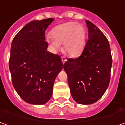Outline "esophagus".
Wrapping results in <instances>:
<instances>
[{
  "mask_svg": "<svg viewBox=\"0 0 125 125\" xmlns=\"http://www.w3.org/2000/svg\"><path fill=\"white\" fill-rule=\"evenodd\" d=\"M62 63H64L67 61V60H66V58L65 57H62Z\"/></svg>",
  "mask_w": 125,
  "mask_h": 125,
  "instance_id": "obj_1",
  "label": "esophagus"
}]
</instances>
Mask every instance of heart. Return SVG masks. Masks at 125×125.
I'll list each match as a JSON object with an SVG mask.
<instances>
[{
	"mask_svg": "<svg viewBox=\"0 0 125 125\" xmlns=\"http://www.w3.org/2000/svg\"><path fill=\"white\" fill-rule=\"evenodd\" d=\"M45 40L51 49L56 52L63 44V51L71 57L81 55L87 41V30L83 24L70 21L54 27Z\"/></svg>",
	"mask_w": 125,
	"mask_h": 125,
	"instance_id": "b5f03b06",
	"label": "heart"
}]
</instances>
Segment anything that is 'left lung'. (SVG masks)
I'll return each mask as SVG.
<instances>
[{
	"mask_svg": "<svg viewBox=\"0 0 125 125\" xmlns=\"http://www.w3.org/2000/svg\"><path fill=\"white\" fill-rule=\"evenodd\" d=\"M89 40L78 58L68 59L63 69L72 98L88 105L98 101L104 94L110 80L112 60L108 39L100 30L86 20Z\"/></svg>",
	"mask_w": 125,
	"mask_h": 125,
	"instance_id": "left-lung-1",
	"label": "left lung"
}]
</instances>
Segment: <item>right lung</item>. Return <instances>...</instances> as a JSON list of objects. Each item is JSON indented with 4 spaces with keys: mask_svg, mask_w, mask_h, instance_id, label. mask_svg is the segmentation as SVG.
I'll use <instances>...</instances> for the list:
<instances>
[{
    "mask_svg": "<svg viewBox=\"0 0 125 125\" xmlns=\"http://www.w3.org/2000/svg\"><path fill=\"white\" fill-rule=\"evenodd\" d=\"M53 18L34 20L14 37L9 70L13 87L21 98L34 105L51 99L55 80L62 70L61 57L47 51L45 31Z\"/></svg>",
    "mask_w": 125,
    "mask_h": 125,
    "instance_id": "obj_1",
    "label": "right lung"
}]
</instances>
